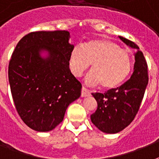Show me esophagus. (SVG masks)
<instances>
[{
    "mask_svg": "<svg viewBox=\"0 0 159 159\" xmlns=\"http://www.w3.org/2000/svg\"><path fill=\"white\" fill-rule=\"evenodd\" d=\"M91 96V92L85 87H82V93H81V97H87Z\"/></svg>",
    "mask_w": 159,
    "mask_h": 159,
    "instance_id": "1",
    "label": "esophagus"
}]
</instances>
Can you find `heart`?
<instances>
[{"label":"heart","mask_w":159,"mask_h":159,"mask_svg":"<svg viewBox=\"0 0 159 159\" xmlns=\"http://www.w3.org/2000/svg\"><path fill=\"white\" fill-rule=\"evenodd\" d=\"M94 68L85 77L91 86L102 84L106 89L119 87L128 77L132 62L129 53L116 43L105 39H95L73 47L67 60L70 72L80 77L92 65Z\"/></svg>","instance_id":"obj_1"}]
</instances>
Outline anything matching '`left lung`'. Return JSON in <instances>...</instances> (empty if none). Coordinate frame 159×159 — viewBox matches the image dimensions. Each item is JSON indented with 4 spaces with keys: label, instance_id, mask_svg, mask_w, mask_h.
Segmentation results:
<instances>
[{
    "label": "left lung",
    "instance_id": "left-lung-1",
    "mask_svg": "<svg viewBox=\"0 0 159 159\" xmlns=\"http://www.w3.org/2000/svg\"><path fill=\"white\" fill-rule=\"evenodd\" d=\"M119 38L130 48H135V62L130 78L120 87L105 93L92 94L97 102V109L91 120L95 126L106 134L118 133L134 120L148 82V65L138 45L124 37Z\"/></svg>",
    "mask_w": 159,
    "mask_h": 159
}]
</instances>
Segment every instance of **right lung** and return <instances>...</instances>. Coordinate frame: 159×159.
<instances>
[{
  "instance_id": "1",
  "label": "right lung",
  "mask_w": 159,
  "mask_h": 159,
  "mask_svg": "<svg viewBox=\"0 0 159 159\" xmlns=\"http://www.w3.org/2000/svg\"><path fill=\"white\" fill-rule=\"evenodd\" d=\"M69 38L66 30L31 32L12 53L8 67L12 98L19 116L34 130L53 129L81 96L82 84L67 65L74 47ZM42 52L48 56L42 57Z\"/></svg>"
}]
</instances>
